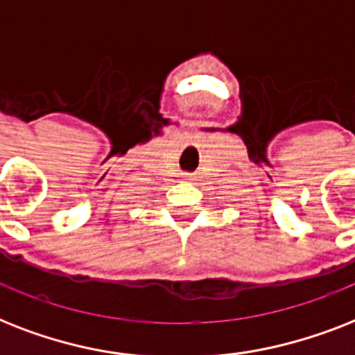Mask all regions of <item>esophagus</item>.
<instances>
[{
  "label": "esophagus",
  "instance_id": "obj_1",
  "mask_svg": "<svg viewBox=\"0 0 355 355\" xmlns=\"http://www.w3.org/2000/svg\"><path fill=\"white\" fill-rule=\"evenodd\" d=\"M185 178H192V175L191 174H185Z\"/></svg>",
  "mask_w": 355,
  "mask_h": 355
}]
</instances>
